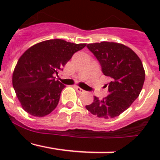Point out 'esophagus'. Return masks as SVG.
Returning a JSON list of instances; mask_svg holds the SVG:
<instances>
[{
    "label": "esophagus",
    "mask_w": 160,
    "mask_h": 160,
    "mask_svg": "<svg viewBox=\"0 0 160 160\" xmlns=\"http://www.w3.org/2000/svg\"><path fill=\"white\" fill-rule=\"evenodd\" d=\"M74 88H75V90H77V92L79 93V94H82V93H85L84 90H82V89L80 88V87H77V86H76V87H74Z\"/></svg>",
    "instance_id": "esophagus-1"
}]
</instances>
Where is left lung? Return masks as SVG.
<instances>
[{
    "label": "left lung",
    "instance_id": "8db88e82",
    "mask_svg": "<svg viewBox=\"0 0 160 160\" xmlns=\"http://www.w3.org/2000/svg\"><path fill=\"white\" fill-rule=\"evenodd\" d=\"M99 62L103 74L111 78L109 95L86 108L102 118H112L129 108L138 97L145 80V71L138 55L128 46L115 42H102L87 46ZM106 85V87H107Z\"/></svg>",
    "mask_w": 160,
    "mask_h": 160
}]
</instances>
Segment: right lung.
Instances as JSON below:
<instances>
[{"instance_id":"add662e5","label":"right lung","mask_w":160,"mask_h":160,"mask_svg":"<svg viewBox=\"0 0 160 160\" xmlns=\"http://www.w3.org/2000/svg\"><path fill=\"white\" fill-rule=\"evenodd\" d=\"M86 45L51 39L31 46L21 56L12 73V87L26 112L43 117L57 107L66 86L53 75Z\"/></svg>"}]
</instances>
